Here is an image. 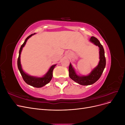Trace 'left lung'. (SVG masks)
<instances>
[{
	"label": "left lung",
	"instance_id": "obj_1",
	"mask_svg": "<svg viewBox=\"0 0 125 125\" xmlns=\"http://www.w3.org/2000/svg\"><path fill=\"white\" fill-rule=\"evenodd\" d=\"M90 41L91 42L99 47L100 62L98 65L93 69L89 75H82V76L77 75L71 63H70L69 67V75L70 78L75 82L82 85H91L96 82L101 77L106 66L105 52L103 46L100 43V41L95 37L92 36L90 38Z\"/></svg>",
	"mask_w": 125,
	"mask_h": 125
}]
</instances>
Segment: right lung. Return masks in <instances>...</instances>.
Returning <instances> with one entry per match:
<instances>
[{
	"mask_svg": "<svg viewBox=\"0 0 125 125\" xmlns=\"http://www.w3.org/2000/svg\"><path fill=\"white\" fill-rule=\"evenodd\" d=\"M35 34V33L32 34L30 35L28 37H27V38L25 39L23 44L21 45L19 50V57L18 58L17 64L18 69L20 71V73L22 75V77L23 78L24 81L26 83L33 87H35V88H41V87H42L48 83L52 80V71H53V70L55 68V67L56 65L52 66L50 69L47 71V73L45 74L43 77H36L31 76V75H30L24 73L23 69L22 68L20 62V55L21 51L22 50V48L24 46V45H25L26 41H28V40L30 37H31L32 35Z\"/></svg>",
	"mask_w": 125,
	"mask_h": 125,
	"instance_id": "right-lung-1",
	"label": "right lung"
}]
</instances>
